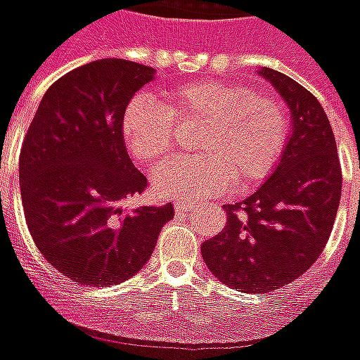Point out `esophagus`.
<instances>
[{"mask_svg": "<svg viewBox=\"0 0 360 360\" xmlns=\"http://www.w3.org/2000/svg\"><path fill=\"white\" fill-rule=\"evenodd\" d=\"M195 203H193V201H176V203H174V209H176L178 212H184V211H193V209H195Z\"/></svg>", "mask_w": 360, "mask_h": 360, "instance_id": "obj_1", "label": "esophagus"}]
</instances>
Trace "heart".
I'll return each instance as SVG.
<instances>
[{"label": "heart", "mask_w": 360, "mask_h": 360, "mask_svg": "<svg viewBox=\"0 0 360 360\" xmlns=\"http://www.w3.org/2000/svg\"><path fill=\"white\" fill-rule=\"evenodd\" d=\"M165 103L148 94L134 96L120 117V134L136 161H165L178 124H201L195 151L201 155L165 162L153 170V188L162 198H209L248 190L276 167L288 138V111L269 94L241 84L201 80L167 91Z\"/></svg>", "instance_id": "heart-1"}]
</instances>
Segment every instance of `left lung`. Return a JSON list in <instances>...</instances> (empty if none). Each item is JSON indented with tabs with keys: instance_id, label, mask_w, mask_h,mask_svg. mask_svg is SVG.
<instances>
[{
	"instance_id": "left-lung-1",
	"label": "left lung",
	"mask_w": 360,
	"mask_h": 360,
	"mask_svg": "<svg viewBox=\"0 0 360 360\" xmlns=\"http://www.w3.org/2000/svg\"><path fill=\"white\" fill-rule=\"evenodd\" d=\"M257 75L290 109V134L269 178L241 203L226 205V226L201 255L219 282L245 293L278 290L299 278L326 245L342 198L334 132L319 99L290 76Z\"/></svg>"
}]
</instances>
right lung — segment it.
<instances>
[{"label": "right lung", "mask_w": 360, "mask_h": 360, "mask_svg": "<svg viewBox=\"0 0 360 360\" xmlns=\"http://www.w3.org/2000/svg\"><path fill=\"white\" fill-rule=\"evenodd\" d=\"M155 69L99 59L59 78L44 94L26 132L18 180L36 245L61 274L109 288L143 269L172 205L124 211L148 186L120 134L126 103Z\"/></svg>", "instance_id": "obj_1"}]
</instances>
